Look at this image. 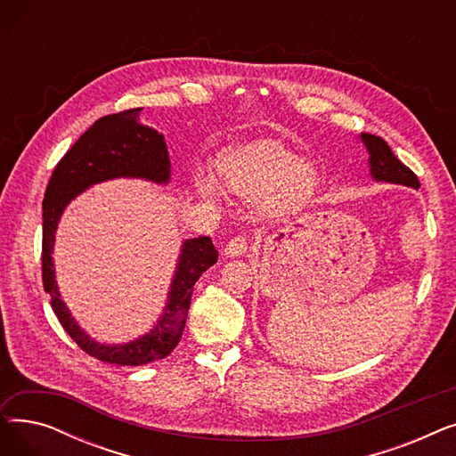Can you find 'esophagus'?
Returning a JSON list of instances; mask_svg holds the SVG:
<instances>
[{"mask_svg":"<svg viewBox=\"0 0 456 456\" xmlns=\"http://www.w3.org/2000/svg\"><path fill=\"white\" fill-rule=\"evenodd\" d=\"M248 251H249V242H248L246 236H234V238H231V240L227 242V246H225V249H224V253L227 256H242Z\"/></svg>","mask_w":456,"mask_h":456,"instance_id":"34e87169","label":"esophagus"}]
</instances>
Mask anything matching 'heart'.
Returning a JSON list of instances; mask_svg holds the SVG:
<instances>
[{
    "label": "heart",
    "mask_w": 456,
    "mask_h": 456,
    "mask_svg": "<svg viewBox=\"0 0 456 456\" xmlns=\"http://www.w3.org/2000/svg\"><path fill=\"white\" fill-rule=\"evenodd\" d=\"M224 190L242 198L256 196V208L266 218H279L305 207L318 186L316 167L279 142H255L224 153L216 164ZM198 191L216 196L212 177H196Z\"/></svg>",
    "instance_id": "1"
}]
</instances>
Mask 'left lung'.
Listing matches in <instances>:
<instances>
[{"mask_svg":"<svg viewBox=\"0 0 456 456\" xmlns=\"http://www.w3.org/2000/svg\"><path fill=\"white\" fill-rule=\"evenodd\" d=\"M361 138L370 153V172L375 181L419 188V181L416 174L392 153L390 146L385 140L370 133H362Z\"/></svg>","mask_w":456,"mask_h":456,"instance_id":"8db88e82","label":"left lung"}]
</instances>
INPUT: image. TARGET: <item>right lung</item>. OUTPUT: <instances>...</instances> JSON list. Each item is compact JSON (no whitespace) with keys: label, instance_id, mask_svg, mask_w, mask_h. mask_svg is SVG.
<instances>
[{"label":"right lung","instance_id":"obj_1","mask_svg":"<svg viewBox=\"0 0 456 456\" xmlns=\"http://www.w3.org/2000/svg\"><path fill=\"white\" fill-rule=\"evenodd\" d=\"M140 110L129 109L95 119L55 166L42 201V281L44 290L52 297L53 313L85 353L118 366L150 364L175 349L183 337L194 284L218 260V251L208 236L184 240L164 314L150 332L122 346L94 342L61 299L52 253L55 231L68 203L92 184L116 177H138L160 184L170 181V157L164 136L138 122Z\"/></svg>","mask_w":456,"mask_h":456}]
</instances>
